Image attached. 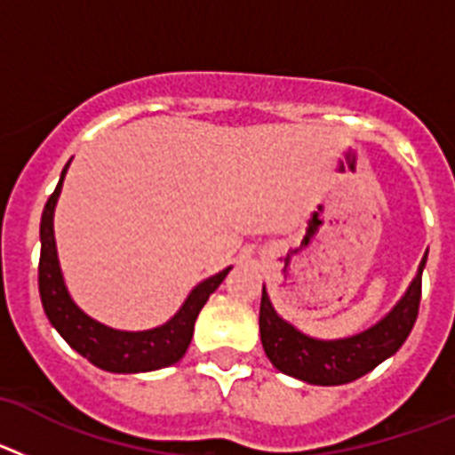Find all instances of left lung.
Wrapping results in <instances>:
<instances>
[{
  "label": "left lung",
  "mask_w": 455,
  "mask_h": 455,
  "mask_svg": "<svg viewBox=\"0 0 455 455\" xmlns=\"http://www.w3.org/2000/svg\"><path fill=\"white\" fill-rule=\"evenodd\" d=\"M426 255L419 264L415 283L410 284L399 305L380 323L348 339L319 341L305 337L293 325L275 315L267 291L262 289L259 305V332L262 347L277 371L300 378L312 385H344L376 369L389 355L403 347L408 339L421 303V271Z\"/></svg>",
  "instance_id": "obj_1"
}]
</instances>
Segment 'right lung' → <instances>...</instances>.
<instances>
[{
    "instance_id": "obj_1",
    "label": "right lung",
    "mask_w": 455,
    "mask_h": 455,
    "mask_svg": "<svg viewBox=\"0 0 455 455\" xmlns=\"http://www.w3.org/2000/svg\"><path fill=\"white\" fill-rule=\"evenodd\" d=\"M68 164L63 168L61 180L56 184L54 193H52L45 209H43V219H40L38 291L47 319H50V323L59 331V335L79 355H84L88 363L104 369V371L139 373L155 371V369L175 364L187 353L188 344H191L193 325H196V319H198L203 305L207 303L209 293H214L219 289V284L223 283L230 268H223L220 273L200 283L198 287L188 293L187 303L182 305L178 315L172 316L162 328L146 332H123L92 321L68 296L61 268H59V259H56L52 219H54L56 198L61 193Z\"/></svg>"
}]
</instances>
